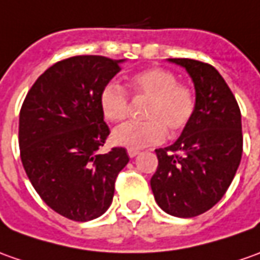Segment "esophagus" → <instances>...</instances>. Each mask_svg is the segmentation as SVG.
<instances>
[{
  "mask_svg": "<svg viewBox=\"0 0 260 260\" xmlns=\"http://www.w3.org/2000/svg\"><path fill=\"white\" fill-rule=\"evenodd\" d=\"M139 151L138 149H128V155H129V158H135Z\"/></svg>",
  "mask_w": 260,
  "mask_h": 260,
  "instance_id": "esophagus-1",
  "label": "esophagus"
}]
</instances>
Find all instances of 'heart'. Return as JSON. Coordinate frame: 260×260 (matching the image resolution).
Segmentation results:
<instances>
[{
    "label": "heart",
    "instance_id": "heart-1",
    "mask_svg": "<svg viewBox=\"0 0 260 260\" xmlns=\"http://www.w3.org/2000/svg\"><path fill=\"white\" fill-rule=\"evenodd\" d=\"M134 96L148 100L144 109V122H126L112 132L118 146L139 149L160 144L167 129L181 132L190 122L195 112V96L186 86L179 85L172 72L162 68H148L129 77ZM100 107L102 115L111 122H119L129 111L128 96L115 82H108L101 89Z\"/></svg>",
    "mask_w": 260,
    "mask_h": 260
}]
</instances>
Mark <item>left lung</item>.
<instances>
[{
    "label": "left lung",
    "instance_id": "left-lung-1",
    "mask_svg": "<svg viewBox=\"0 0 260 260\" xmlns=\"http://www.w3.org/2000/svg\"><path fill=\"white\" fill-rule=\"evenodd\" d=\"M185 68L195 86V112L181 137L156 149L151 178L155 201L176 218L209 211L225 195L242 158L241 109L225 79L209 63L169 58Z\"/></svg>",
    "mask_w": 260,
    "mask_h": 260
}]
</instances>
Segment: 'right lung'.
<instances>
[{
    "mask_svg": "<svg viewBox=\"0 0 260 260\" xmlns=\"http://www.w3.org/2000/svg\"><path fill=\"white\" fill-rule=\"evenodd\" d=\"M125 59L78 55L54 63L35 81L19 112L21 160L34 189L51 209L86 222L112 204L125 148L100 153L109 135L101 89Z\"/></svg>",
    "mask_w": 260,
    "mask_h": 260,
    "instance_id": "right-lung-1",
    "label": "right lung"
}]
</instances>
